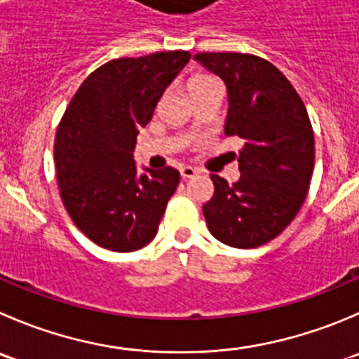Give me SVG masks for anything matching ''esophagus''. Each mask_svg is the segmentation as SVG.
Listing matches in <instances>:
<instances>
[{"mask_svg":"<svg viewBox=\"0 0 359 359\" xmlns=\"http://www.w3.org/2000/svg\"><path fill=\"white\" fill-rule=\"evenodd\" d=\"M196 173H198V170L193 168V166H182V168H180V177H182L184 180H186V179H193V177L196 175Z\"/></svg>","mask_w":359,"mask_h":359,"instance_id":"esophagus-1","label":"esophagus"}]
</instances>
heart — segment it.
I'll return each instance as SVG.
<instances>
[{"mask_svg":"<svg viewBox=\"0 0 359 359\" xmlns=\"http://www.w3.org/2000/svg\"><path fill=\"white\" fill-rule=\"evenodd\" d=\"M212 83H217L214 76L207 75V73H193V75L187 79V89H189V93L193 95V93L201 91V89H205L207 86H212Z\"/></svg>","mask_w":359,"mask_h":359,"instance_id":"b5f03b06","label":"heart"}]
</instances>
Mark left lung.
<instances>
[{
	"instance_id": "obj_1",
	"label": "left lung",
	"mask_w": 359,
	"mask_h": 359,
	"mask_svg": "<svg viewBox=\"0 0 359 359\" xmlns=\"http://www.w3.org/2000/svg\"><path fill=\"white\" fill-rule=\"evenodd\" d=\"M198 62L228 87L226 137H238L240 179L212 173L203 205L208 231L226 245L254 249L284 231L304 205L314 172V131L290 80L266 59L238 52H200Z\"/></svg>"
}]
</instances>
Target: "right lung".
Wrapping results in <instances>:
<instances>
[{
    "label": "right lung",
    "instance_id": "obj_1",
    "mask_svg": "<svg viewBox=\"0 0 359 359\" xmlns=\"http://www.w3.org/2000/svg\"><path fill=\"white\" fill-rule=\"evenodd\" d=\"M186 50L112 59L91 73L66 107L54 142L59 194L76 228L103 249L133 252L158 233L180 173L133 159L140 128L177 73Z\"/></svg>",
    "mask_w": 359,
    "mask_h": 359
}]
</instances>
